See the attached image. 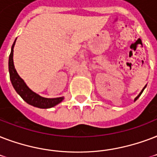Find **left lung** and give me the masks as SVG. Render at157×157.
Listing matches in <instances>:
<instances>
[{"mask_svg": "<svg viewBox=\"0 0 157 157\" xmlns=\"http://www.w3.org/2000/svg\"><path fill=\"white\" fill-rule=\"evenodd\" d=\"M146 87H147V84H146V85H145V87H143V89H142V91H141V92H140V93H139V94H138V95L137 96V97H136L135 98H134V101H135L138 100V98H139V97H140V96H141V94H142V93H143V91H144V89H145V88H146Z\"/></svg>", "mask_w": 157, "mask_h": 157, "instance_id": "1", "label": "left lung"}]
</instances>
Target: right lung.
<instances>
[{"instance_id": "1", "label": "right lung", "mask_w": 157, "mask_h": 157, "mask_svg": "<svg viewBox=\"0 0 157 157\" xmlns=\"http://www.w3.org/2000/svg\"><path fill=\"white\" fill-rule=\"evenodd\" d=\"M16 39L14 40V43L12 45L11 52L9 56V73L10 78L11 81V83L14 87V90L19 94L23 100L25 101L28 104L35 106V107L41 108V109H48V108L54 107L55 105H58L62 101L64 100V97L56 98H47L41 97L37 93L34 92L30 89L23 78H20L18 73H17L14 65V47L15 45Z\"/></svg>"}]
</instances>
